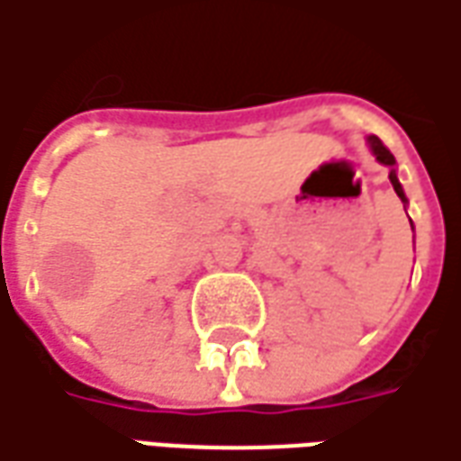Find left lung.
Masks as SVG:
<instances>
[{
	"mask_svg": "<svg viewBox=\"0 0 461 461\" xmlns=\"http://www.w3.org/2000/svg\"><path fill=\"white\" fill-rule=\"evenodd\" d=\"M368 146H371V151H374L375 161L391 168V174H388V178H391V186H393V191L399 194V199H402L403 204H406V194H403L402 184H399V176H396V168H393V166H396V158H393V153L388 151L386 146L381 143V139H378V136H368ZM409 221H411V219H409ZM411 230H414V227H411Z\"/></svg>",
	"mask_w": 461,
	"mask_h": 461,
	"instance_id": "1",
	"label": "left lung"
}]
</instances>
